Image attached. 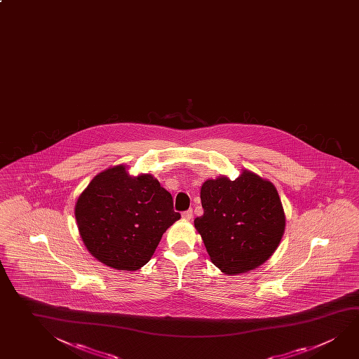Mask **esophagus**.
<instances>
[{
  "instance_id": "obj_1",
  "label": "esophagus",
  "mask_w": 359,
  "mask_h": 359,
  "mask_svg": "<svg viewBox=\"0 0 359 359\" xmlns=\"http://www.w3.org/2000/svg\"><path fill=\"white\" fill-rule=\"evenodd\" d=\"M182 217L184 219L190 220L193 218V209H188L185 212H182Z\"/></svg>"
}]
</instances>
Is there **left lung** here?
Wrapping results in <instances>:
<instances>
[{"mask_svg":"<svg viewBox=\"0 0 359 359\" xmlns=\"http://www.w3.org/2000/svg\"><path fill=\"white\" fill-rule=\"evenodd\" d=\"M204 213L194 220L210 259L226 275L264 264L276 251L285 214L276 188L245 170L236 180H207L201 190Z\"/></svg>","mask_w":359,"mask_h":359,"instance_id":"obj_1","label":"left lung"}]
</instances>
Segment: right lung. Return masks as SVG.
Listing matches in <instances>:
<instances>
[{"instance_id":"right-lung-1","label":"right lung","mask_w":359,"mask_h":359,"mask_svg":"<svg viewBox=\"0 0 359 359\" xmlns=\"http://www.w3.org/2000/svg\"><path fill=\"white\" fill-rule=\"evenodd\" d=\"M179 218L172 196L156 179L130 177L122 165L95 177L76 205L84 245L116 270L136 271L147 264L165 231Z\"/></svg>"}]
</instances>
